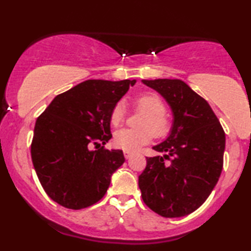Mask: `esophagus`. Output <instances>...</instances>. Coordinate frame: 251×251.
<instances>
[{"label": "esophagus", "mask_w": 251, "mask_h": 251, "mask_svg": "<svg viewBox=\"0 0 251 251\" xmlns=\"http://www.w3.org/2000/svg\"><path fill=\"white\" fill-rule=\"evenodd\" d=\"M123 154H125V157H126V160L130 159V157L132 156V153H130V152H126V151H125V153H123Z\"/></svg>", "instance_id": "1"}]
</instances>
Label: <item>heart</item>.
Listing matches in <instances>:
<instances>
[{"label":"heart","instance_id":"1","mask_svg":"<svg viewBox=\"0 0 251 251\" xmlns=\"http://www.w3.org/2000/svg\"><path fill=\"white\" fill-rule=\"evenodd\" d=\"M133 105L137 109L145 113L140 121L142 129H121L114 135V145L126 152H137L140 147L149 144L153 135L161 138L170 132L171 122L166 115V106L162 99L156 94L149 92L135 99ZM126 107L122 101H119L113 107L109 121L113 126H119L125 121Z\"/></svg>","mask_w":251,"mask_h":251}]
</instances>
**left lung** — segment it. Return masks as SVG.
Instances as JSON below:
<instances>
[{
  "mask_svg": "<svg viewBox=\"0 0 251 251\" xmlns=\"http://www.w3.org/2000/svg\"><path fill=\"white\" fill-rule=\"evenodd\" d=\"M166 99L174 115L168 138L153 146L138 178L143 201L166 218L190 215L207 200L223 169L225 132L208 101L181 80H143Z\"/></svg>",
  "mask_w": 251,
  "mask_h": 251,
  "instance_id": "left-lung-1",
  "label": "left lung"
}]
</instances>
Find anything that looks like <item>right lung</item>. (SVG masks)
<instances>
[{
  "instance_id": "obj_1",
  "label": "right lung",
  "mask_w": 251,
  "mask_h": 251,
  "mask_svg": "<svg viewBox=\"0 0 251 251\" xmlns=\"http://www.w3.org/2000/svg\"><path fill=\"white\" fill-rule=\"evenodd\" d=\"M136 80H88L54 97L36 120L30 154L43 190L58 204L78 210L104 197L121 150H91L112 138L109 115Z\"/></svg>"
}]
</instances>
